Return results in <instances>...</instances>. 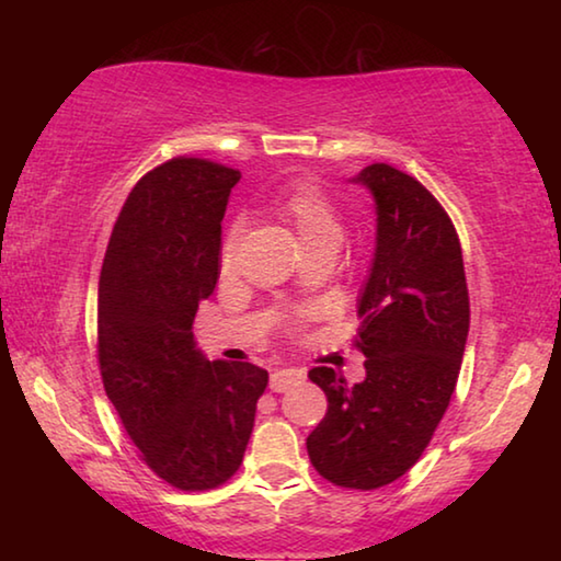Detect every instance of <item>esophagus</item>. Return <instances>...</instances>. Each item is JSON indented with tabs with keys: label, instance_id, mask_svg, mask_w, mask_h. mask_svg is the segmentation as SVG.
<instances>
[{
	"label": "esophagus",
	"instance_id": "34e87169",
	"mask_svg": "<svg viewBox=\"0 0 561 561\" xmlns=\"http://www.w3.org/2000/svg\"><path fill=\"white\" fill-rule=\"evenodd\" d=\"M301 378H304L301 368H274L272 376H270V388H272V391H277V393L289 391L291 386L301 383Z\"/></svg>",
	"mask_w": 561,
	"mask_h": 561
}]
</instances>
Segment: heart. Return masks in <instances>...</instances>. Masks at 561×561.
Here are the masks:
<instances>
[{
	"mask_svg": "<svg viewBox=\"0 0 561 561\" xmlns=\"http://www.w3.org/2000/svg\"><path fill=\"white\" fill-rule=\"evenodd\" d=\"M272 213L274 217H279L282 222H287L291 227V232L297 237L304 252L321 250V247H336L341 242V234H344V227H341L336 210L314 187L299 185L287 190V193H282L279 197H274ZM240 240L242 225H232L230 232L225 234L220 254V267L225 274L232 270L234 250Z\"/></svg>",
	"mask_w": 561,
	"mask_h": 561,
	"instance_id": "heart-1",
	"label": "heart"
}]
</instances>
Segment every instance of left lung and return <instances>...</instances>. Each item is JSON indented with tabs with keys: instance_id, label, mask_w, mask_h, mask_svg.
<instances>
[{
	"instance_id": "obj_1",
	"label": "left lung",
	"mask_w": 561,
	"mask_h": 561,
	"mask_svg": "<svg viewBox=\"0 0 561 561\" xmlns=\"http://www.w3.org/2000/svg\"><path fill=\"white\" fill-rule=\"evenodd\" d=\"M351 183L376 205L374 260L356 309L366 378L346 386L334 368H311L329 408L307 450L334 485L376 490L411 470L438 428L458 383L470 299L458 232L428 190L386 163Z\"/></svg>"
}]
</instances>
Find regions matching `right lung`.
I'll return each mask as SVG.
<instances>
[{
	"label": "right lung",
	"instance_id": "right-lung-1",
	"mask_svg": "<svg viewBox=\"0 0 561 561\" xmlns=\"http://www.w3.org/2000/svg\"><path fill=\"white\" fill-rule=\"evenodd\" d=\"M240 173L173 158L130 190L99 279L103 388L148 468L213 490L242 465L270 374L210 360L193 334L220 277L222 217Z\"/></svg>",
	"mask_w": 561,
	"mask_h": 561
}]
</instances>
